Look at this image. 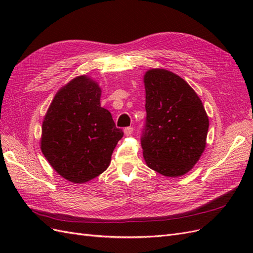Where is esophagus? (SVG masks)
Instances as JSON below:
<instances>
[{"label": "esophagus", "instance_id": "1", "mask_svg": "<svg viewBox=\"0 0 253 253\" xmlns=\"http://www.w3.org/2000/svg\"><path fill=\"white\" fill-rule=\"evenodd\" d=\"M133 127L132 126H128V127H126L125 129H124V132H125V135L126 136H131L132 134H133Z\"/></svg>", "mask_w": 253, "mask_h": 253}]
</instances>
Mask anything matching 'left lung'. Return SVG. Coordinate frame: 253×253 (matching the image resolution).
Returning a JSON list of instances; mask_svg holds the SVG:
<instances>
[{
	"label": "left lung",
	"mask_w": 253,
	"mask_h": 253,
	"mask_svg": "<svg viewBox=\"0 0 253 253\" xmlns=\"http://www.w3.org/2000/svg\"><path fill=\"white\" fill-rule=\"evenodd\" d=\"M147 125L142 155L166 177L185 175L206 149L209 118L201 98L178 75L165 68L144 73Z\"/></svg>",
	"instance_id": "obj_1"
}]
</instances>
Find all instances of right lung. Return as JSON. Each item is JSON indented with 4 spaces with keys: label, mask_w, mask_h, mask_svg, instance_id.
<instances>
[{
    "label": "right lung",
    "mask_w": 253,
    "mask_h": 253,
    "mask_svg": "<svg viewBox=\"0 0 253 253\" xmlns=\"http://www.w3.org/2000/svg\"><path fill=\"white\" fill-rule=\"evenodd\" d=\"M101 87L87 75L72 79L53 97L42 124L40 148L61 177L84 183L103 173L124 136L101 108Z\"/></svg>",
    "instance_id": "add662e5"
}]
</instances>
